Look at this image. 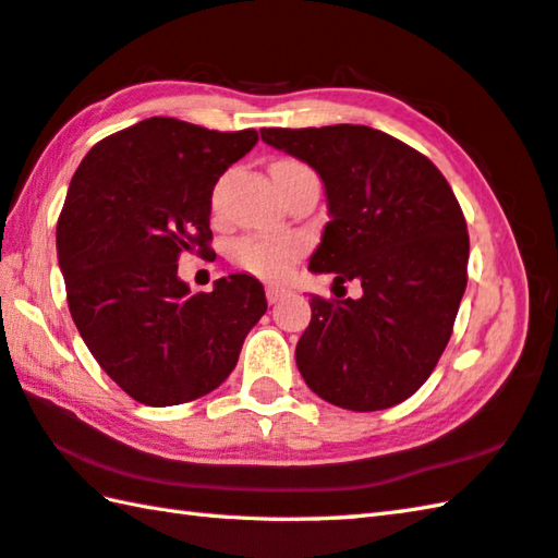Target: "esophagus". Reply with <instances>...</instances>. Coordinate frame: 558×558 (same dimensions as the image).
<instances>
[{
    "instance_id": "1",
    "label": "esophagus",
    "mask_w": 558,
    "mask_h": 558,
    "mask_svg": "<svg viewBox=\"0 0 558 558\" xmlns=\"http://www.w3.org/2000/svg\"><path fill=\"white\" fill-rule=\"evenodd\" d=\"M288 294V288H280V286H268L266 288V300L268 304H278L282 298Z\"/></svg>"
}]
</instances>
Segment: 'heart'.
Instances as JSON below:
<instances>
[{"instance_id": "1", "label": "heart", "mask_w": 558, "mask_h": 558, "mask_svg": "<svg viewBox=\"0 0 558 558\" xmlns=\"http://www.w3.org/2000/svg\"><path fill=\"white\" fill-rule=\"evenodd\" d=\"M292 167H300V161L276 159L270 163V173L292 169ZM217 193H220V189H217L213 195L215 203H217ZM302 254H304V242L300 236H244V239H236L232 246L234 266L251 272V276L266 278V280L286 278Z\"/></svg>"}]
</instances>
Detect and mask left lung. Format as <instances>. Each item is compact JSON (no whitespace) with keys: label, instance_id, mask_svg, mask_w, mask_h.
I'll return each mask as SVG.
<instances>
[{"label":"left lung","instance_id":"obj_1","mask_svg":"<svg viewBox=\"0 0 558 558\" xmlns=\"http://www.w3.org/2000/svg\"><path fill=\"white\" fill-rule=\"evenodd\" d=\"M260 137L326 185L331 222L310 270L363 286L360 300H310L294 351L304 381L341 409L397 407L438 365L466 288V220L450 183L418 149L367 125L264 128Z\"/></svg>","mask_w":558,"mask_h":558}]
</instances>
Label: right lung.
<instances>
[{
    "label": "right lung",
    "mask_w": 558,
    "mask_h": 558,
    "mask_svg": "<svg viewBox=\"0 0 558 558\" xmlns=\"http://www.w3.org/2000/svg\"><path fill=\"white\" fill-rule=\"evenodd\" d=\"M256 140L157 116L104 137L74 171L58 220L70 314L104 373L147 407L220 387L268 310L244 272L198 294L177 272L185 251H213V189Z\"/></svg>",
    "instance_id": "right-lung-1"
}]
</instances>
